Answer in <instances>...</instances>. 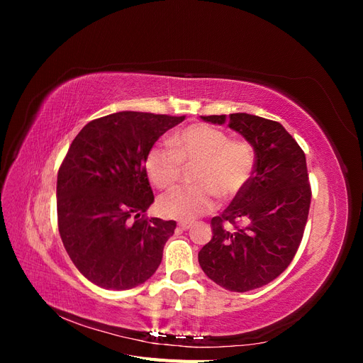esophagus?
I'll use <instances>...</instances> for the list:
<instances>
[{
	"instance_id": "esophagus-1",
	"label": "esophagus",
	"mask_w": 363,
	"mask_h": 363,
	"mask_svg": "<svg viewBox=\"0 0 363 363\" xmlns=\"http://www.w3.org/2000/svg\"><path fill=\"white\" fill-rule=\"evenodd\" d=\"M191 225H192L191 221H180L179 223V228H182V230H188Z\"/></svg>"
}]
</instances>
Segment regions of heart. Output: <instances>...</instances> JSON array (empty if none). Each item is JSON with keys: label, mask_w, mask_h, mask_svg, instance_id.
I'll list each match as a JSON object with an SVG mask.
<instances>
[{"label": "heart", "mask_w": 363, "mask_h": 363, "mask_svg": "<svg viewBox=\"0 0 363 363\" xmlns=\"http://www.w3.org/2000/svg\"><path fill=\"white\" fill-rule=\"evenodd\" d=\"M255 150L244 139H228L225 131L207 124L179 130L169 145L157 144L145 157L151 183L168 189L177 183L183 164H195L191 179L195 186L172 189L159 199V212L167 218L194 219L212 212L216 195L230 200L248 183L255 169Z\"/></svg>", "instance_id": "1"}]
</instances>
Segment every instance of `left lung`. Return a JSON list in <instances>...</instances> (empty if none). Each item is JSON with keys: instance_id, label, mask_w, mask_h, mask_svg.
<instances>
[{"instance_id": "1", "label": "left lung", "mask_w": 363, "mask_h": 363, "mask_svg": "<svg viewBox=\"0 0 363 363\" xmlns=\"http://www.w3.org/2000/svg\"><path fill=\"white\" fill-rule=\"evenodd\" d=\"M242 135L256 162L248 183L223 215L212 218V239L200 250L206 276L247 292L277 279L298 250L311 207L304 151L284 127L250 113L201 116Z\"/></svg>"}]
</instances>
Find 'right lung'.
<instances>
[{
	"label": "right lung",
	"mask_w": 363,
	"mask_h": 363,
	"mask_svg": "<svg viewBox=\"0 0 363 363\" xmlns=\"http://www.w3.org/2000/svg\"><path fill=\"white\" fill-rule=\"evenodd\" d=\"M184 116L118 112L87 123L57 174V224L74 265L96 286L136 288L156 272L175 221L145 218L155 201L145 157Z\"/></svg>",
	"instance_id": "1"
}]
</instances>
